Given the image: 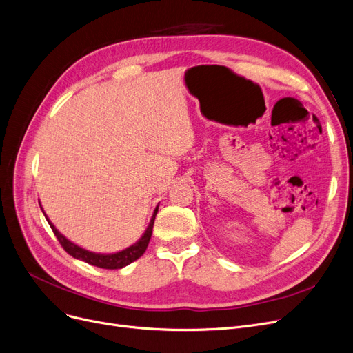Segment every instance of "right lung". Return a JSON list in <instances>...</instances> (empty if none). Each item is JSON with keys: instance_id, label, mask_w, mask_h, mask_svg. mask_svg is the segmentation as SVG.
Masks as SVG:
<instances>
[{"instance_id": "right-lung-1", "label": "right lung", "mask_w": 353, "mask_h": 353, "mask_svg": "<svg viewBox=\"0 0 353 353\" xmlns=\"http://www.w3.org/2000/svg\"><path fill=\"white\" fill-rule=\"evenodd\" d=\"M159 212V206L154 209V213H152L151 216V221L145 229V232L143 234V236L137 241L135 243H132L131 247L122 250L119 252H115V254H97V252H90L88 250H83L81 247H78V245L70 242L65 235L60 234L56 226L49 221L48 214H46L44 212V216L46 219H48L50 228L53 234L56 235L57 241L60 242V245H62L63 250L72 255L73 258L76 259H81V261H85L90 265H95V267H99V268H106V270H118V268H124L125 265L134 263L135 259H139L147 250L148 247V242H150V238H151V234H152V225H154V219H156V214Z\"/></svg>"}]
</instances>
